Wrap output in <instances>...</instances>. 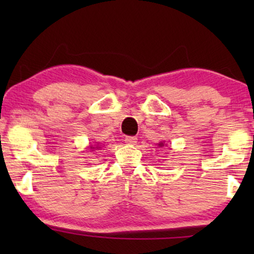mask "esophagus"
<instances>
[{
  "label": "esophagus",
  "instance_id": "34e87169",
  "mask_svg": "<svg viewBox=\"0 0 254 254\" xmlns=\"http://www.w3.org/2000/svg\"><path fill=\"white\" fill-rule=\"evenodd\" d=\"M125 142H126L127 144L133 145L137 142V138L135 136H126V137H125Z\"/></svg>",
  "mask_w": 254,
  "mask_h": 254
}]
</instances>
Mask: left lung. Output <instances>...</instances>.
<instances>
[{
    "instance_id": "left-lung-1",
    "label": "left lung",
    "mask_w": 254,
    "mask_h": 254,
    "mask_svg": "<svg viewBox=\"0 0 254 254\" xmlns=\"http://www.w3.org/2000/svg\"><path fill=\"white\" fill-rule=\"evenodd\" d=\"M162 144H163V143H161V144H159V145H161V147H162Z\"/></svg>"
}]
</instances>
